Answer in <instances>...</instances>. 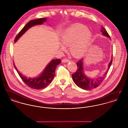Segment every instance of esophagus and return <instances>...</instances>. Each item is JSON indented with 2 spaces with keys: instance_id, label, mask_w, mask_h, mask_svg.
<instances>
[{
  "instance_id": "34e87169",
  "label": "esophagus",
  "mask_w": 128,
  "mask_h": 128,
  "mask_svg": "<svg viewBox=\"0 0 128 128\" xmlns=\"http://www.w3.org/2000/svg\"><path fill=\"white\" fill-rule=\"evenodd\" d=\"M69 61V60L68 59V58H64V59H63L62 60V62H68Z\"/></svg>"
}]
</instances>
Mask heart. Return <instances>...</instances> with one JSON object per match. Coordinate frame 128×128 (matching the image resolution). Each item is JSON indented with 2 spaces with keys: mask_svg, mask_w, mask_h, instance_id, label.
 I'll return each instance as SVG.
<instances>
[{
  "mask_svg": "<svg viewBox=\"0 0 128 128\" xmlns=\"http://www.w3.org/2000/svg\"><path fill=\"white\" fill-rule=\"evenodd\" d=\"M92 34L84 25H75L68 28L61 36V48L66 49L69 46L71 55L74 58H80L86 54L91 43Z\"/></svg>",
  "mask_w": 128,
  "mask_h": 128,
  "instance_id": "heart-1",
  "label": "heart"
}]
</instances>
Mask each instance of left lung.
<instances>
[{
	"mask_svg": "<svg viewBox=\"0 0 128 128\" xmlns=\"http://www.w3.org/2000/svg\"><path fill=\"white\" fill-rule=\"evenodd\" d=\"M101 32L104 36L110 38V35L102 26H101ZM82 61L83 58L79 60L77 63V70L75 73L72 74L73 82L80 88L84 90H90L92 89L96 88L102 82L104 79L108 70L110 69V67L111 65L112 62V59L109 63L108 70L104 74L103 76L100 77L97 79H90L85 76L84 72Z\"/></svg>",
	"mask_w": 128,
	"mask_h": 128,
	"instance_id": "8db88e82",
	"label": "left lung"
}]
</instances>
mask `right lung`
I'll return each instance as SVG.
<instances>
[{"label":"right lung","mask_w":128,"mask_h":128,"mask_svg":"<svg viewBox=\"0 0 128 128\" xmlns=\"http://www.w3.org/2000/svg\"><path fill=\"white\" fill-rule=\"evenodd\" d=\"M46 18H44L34 20L29 22L25 25L22 30L18 32V34L16 36L14 42H16L20 37L22 36L26 31L28 30L31 27L36 25L42 24L44 22H46ZM60 63L61 60L60 59L52 60L46 68L43 73L39 76L34 78H27L19 72L14 65V66L20 78L28 86L34 89H42L46 88L51 84L55 77L56 68Z\"/></svg>","instance_id":"1"}]
</instances>
